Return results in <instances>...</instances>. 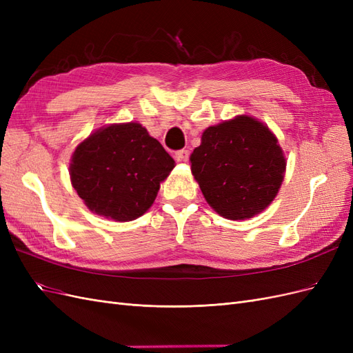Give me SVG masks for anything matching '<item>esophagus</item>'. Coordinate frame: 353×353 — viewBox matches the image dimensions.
<instances>
[{"mask_svg":"<svg viewBox=\"0 0 353 353\" xmlns=\"http://www.w3.org/2000/svg\"><path fill=\"white\" fill-rule=\"evenodd\" d=\"M188 156H190V152H188V150H185V148H183V150H178V152L175 153L176 162H187V160H188Z\"/></svg>","mask_w":353,"mask_h":353,"instance_id":"obj_1","label":"esophagus"}]
</instances>
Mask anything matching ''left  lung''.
<instances>
[{
    "label": "left lung",
    "instance_id": "obj_1",
    "mask_svg": "<svg viewBox=\"0 0 353 353\" xmlns=\"http://www.w3.org/2000/svg\"><path fill=\"white\" fill-rule=\"evenodd\" d=\"M190 160L206 201L221 216L234 221L268 208L285 170L275 135L250 116L209 126Z\"/></svg>",
    "mask_w": 353,
    "mask_h": 353
}]
</instances>
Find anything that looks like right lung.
Instances as JSON below:
<instances>
[{"label": "right lung", "instance_id": "obj_1", "mask_svg": "<svg viewBox=\"0 0 353 353\" xmlns=\"http://www.w3.org/2000/svg\"><path fill=\"white\" fill-rule=\"evenodd\" d=\"M174 168L162 144L131 122L101 128L82 141L72 156L70 179L92 212L126 222L150 209Z\"/></svg>", "mask_w": 353, "mask_h": 353}]
</instances>
